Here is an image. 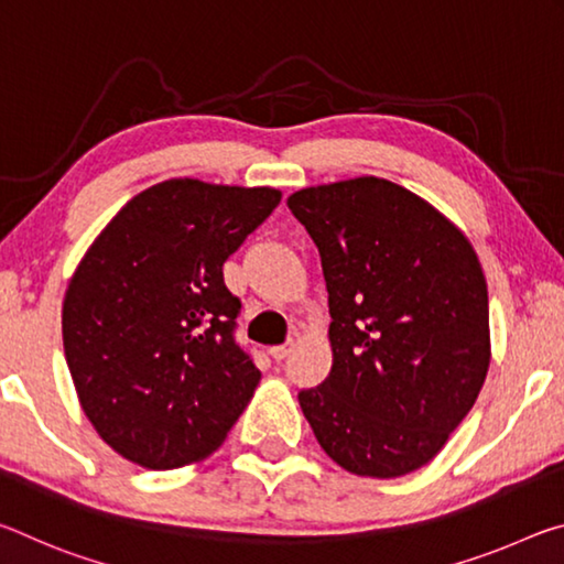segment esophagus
<instances>
[{"label":"esophagus","mask_w":564,"mask_h":564,"mask_svg":"<svg viewBox=\"0 0 564 564\" xmlns=\"http://www.w3.org/2000/svg\"><path fill=\"white\" fill-rule=\"evenodd\" d=\"M292 347H294V343H292V339H290V343H284V345H276V347H272V349H270V355L276 359V362H282V359L292 352Z\"/></svg>","instance_id":"obj_1"}]
</instances>
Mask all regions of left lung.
Listing matches in <instances>:
<instances>
[{"mask_svg":"<svg viewBox=\"0 0 564 564\" xmlns=\"http://www.w3.org/2000/svg\"><path fill=\"white\" fill-rule=\"evenodd\" d=\"M319 249L332 369L300 408L359 477L414 473L473 410L490 367V304L473 245L400 184L357 177L294 192Z\"/></svg>","mask_w":564,"mask_h":564,"instance_id":"8db88e82","label":"left lung"}]
</instances>
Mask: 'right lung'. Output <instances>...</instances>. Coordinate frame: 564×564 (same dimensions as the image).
<instances>
[{"mask_svg": "<svg viewBox=\"0 0 564 564\" xmlns=\"http://www.w3.org/2000/svg\"><path fill=\"white\" fill-rule=\"evenodd\" d=\"M280 199L270 187L160 182L79 262L62 307L64 357L82 410L129 463H197L252 400L260 369L235 339L242 302L221 264Z\"/></svg>", "mask_w": 564, "mask_h": 564, "instance_id": "obj_1", "label": "right lung"}]
</instances>
